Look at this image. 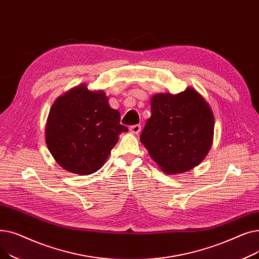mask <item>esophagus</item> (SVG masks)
<instances>
[{"label": "esophagus", "instance_id": "esophagus-1", "mask_svg": "<svg viewBox=\"0 0 259 259\" xmlns=\"http://www.w3.org/2000/svg\"><path fill=\"white\" fill-rule=\"evenodd\" d=\"M129 129H130V132H131V133L138 134V133H140V132H141L142 126H141L140 124H138V125H133V126H131Z\"/></svg>", "mask_w": 259, "mask_h": 259}]
</instances>
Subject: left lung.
Segmentation results:
<instances>
[{"mask_svg":"<svg viewBox=\"0 0 259 259\" xmlns=\"http://www.w3.org/2000/svg\"><path fill=\"white\" fill-rule=\"evenodd\" d=\"M151 116L141 142L160 169L168 173L191 170L211 148L214 116L207 102L194 89L179 94H156Z\"/></svg>","mask_w":259,"mask_h":259,"instance_id":"left-lung-1","label":"left lung"}]
</instances>
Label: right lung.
Wrapping results in <instances>:
<instances>
[{
    "instance_id": "right-lung-1",
    "label": "right lung",
    "mask_w": 259,
    "mask_h": 259,
    "mask_svg": "<svg viewBox=\"0 0 259 259\" xmlns=\"http://www.w3.org/2000/svg\"><path fill=\"white\" fill-rule=\"evenodd\" d=\"M108 104L103 91L77 86L51 107L46 125V144L58 164L67 171L88 175L97 172L128 128Z\"/></svg>"
}]
</instances>
